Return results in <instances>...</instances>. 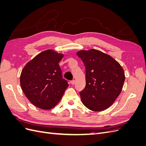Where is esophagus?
Listing matches in <instances>:
<instances>
[{
	"mask_svg": "<svg viewBox=\"0 0 146 146\" xmlns=\"http://www.w3.org/2000/svg\"><path fill=\"white\" fill-rule=\"evenodd\" d=\"M70 83H71V85H75V83H76V80L71 81V82H70Z\"/></svg>",
	"mask_w": 146,
	"mask_h": 146,
	"instance_id": "obj_1",
	"label": "esophagus"
}]
</instances>
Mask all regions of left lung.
Masks as SVG:
<instances>
[{
    "label": "left lung",
    "mask_w": 146,
    "mask_h": 146,
    "mask_svg": "<svg viewBox=\"0 0 146 146\" xmlns=\"http://www.w3.org/2000/svg\"><path fill=\"white\" fill-rule=\"evenodd\" d=\"M77 55L86 68V86L80 92L82 103L94 111L108 108L122 91L124 70L113 57L98 50H81Z\"/></svg>",
    "instance_id": "1"
}]
</instances>
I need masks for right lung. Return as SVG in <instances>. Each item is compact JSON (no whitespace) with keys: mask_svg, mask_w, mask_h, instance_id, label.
<instances>
[{"mask_svg":"<svg viewBox=\"0 0 146 146\" xmlns=\"http://www.w3.org/2000/svg\"><path fill=\"white\" fill-rule=\"evenodd\" d=\"M64 55L52 49L44 50L26 64L22 70V90L36 107L45 110L54 108L69 86L62 78L58 64Z\"/></svg>","mask_w":146,"mask_h":146,"instance_id":"1","label":"right lung"}]
</instances>
